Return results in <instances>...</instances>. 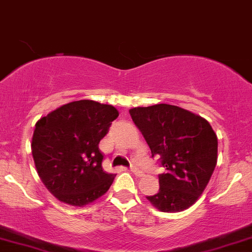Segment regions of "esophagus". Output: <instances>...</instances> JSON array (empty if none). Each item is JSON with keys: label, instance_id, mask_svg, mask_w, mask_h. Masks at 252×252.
I'll use <instances>...</instances> for the list:
<instances>
[{"label": "esophagus", "instance_id": "obj_1", "mask_svg": "<svg viewBox=\"0 0 252 252\" xmlns=\"http://www.w3.org/2000/svg\"><path fill=\"white\" fill-rule=\"evenodd\" d=\"M131 170L134 173V174L138 175V177H142V175H143V170L140 169L138 166H136V164H132Z\"/></svg>", "mask_w": 252, "mask_h": 252}]
</instances>
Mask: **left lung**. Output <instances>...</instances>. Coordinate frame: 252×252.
Masks as SVG:
<instances>
[{
  "mask_svg": "<svg viewBox=\"0 0 252 252\" xmlns=\"http://www.w3.org/2000/svg\"><path fill=\"white\" fill-rule=\"evenodd\" d=\"M164 172L159 190L147 198L164 213L188 209L209 183L218 159V138L205 119L166 103L129 110Z\"/></svg>",
  "mask_w": 252,
  "mask_h": 252,
  "instance_id": "1",
  "label": "left lung"
}]
</instances>
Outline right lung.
<instances>
[{"mask_svg":"<svg viewBox=\"0 0 252 252\" xmlns=\"http://www.w3.org/2000/svg\"><path fill=\"white\" fill-rule=\"evenodd\" d=\"M118 116L113 105L80 99L37 121L32 156L43 184L59 201L83 207L109 190L115 174L103 170L98 144Z\"/></svg>","mask_w":252,"mask_h":252,"instance_id":"right-lung-1","label":"right lung"}]
</instances>
